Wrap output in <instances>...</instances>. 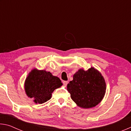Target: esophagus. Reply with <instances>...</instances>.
Returning a JSON list of instances; mask_svg holds the SVG:
<instances>
[{
	"label": "esophagus",
	"mask_w": 131,
	"mask_h": 131,
	"mask_svg": "<svg viewBox=\"0 0 131 131\" xmlns=\"http://www.w3.org/2000/svg\"><path fill=\"white\" fill-rule=\"evenodd\" d=\"M63 84L65 85H67V84H68V81H63Z\"/></svg>",
	"instance_id": "obj_1"
}]
</instances>
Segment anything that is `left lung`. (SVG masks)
<instances>
[{
  "instance_id": "8db88e82",
  "label": "left lung",
  "mask_w": 131,
  "mask_h": 131,
  "mask_svg": "<svg viewBox=\"0 0 131 131\" xmlns=\"http://www.w3.org/2000/svg\"><path fill=\"white\" fill-rule=\"evenodd\" d=\"M71 98L80 107L91 108L101 102L106 92V83L94 68L87 71L80 69L67 85Z\"/></svg>"
}]
</instances>
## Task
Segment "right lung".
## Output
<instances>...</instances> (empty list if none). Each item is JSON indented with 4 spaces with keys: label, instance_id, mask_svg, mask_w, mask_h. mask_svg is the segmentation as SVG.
<instances>
[{
    "label": "right lung",
    "instance_id": "add662e5",
    "mask_svg": "<svg viewBox=\"0 0 131 131\" xmlns=\"http://www.w3.org/2000/svg\"><path fill=\"white\" fill-rule=\"evenodd\" d=\"M62 85L58 77L46 70H32L25 80V90L36 103H43L50 100L52 93Z\"/></svg>",
    "mask_w": 131,
    "mask_h": 131
}]
</instances>
